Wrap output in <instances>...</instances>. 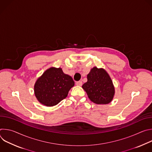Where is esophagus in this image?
Here are the masks:
<instances>
[{
  "mask_svg": "<svg viewBox=\"0 0 152 152\" xmlns=\"http://www.w3.org/2000/svg\"><path fill=\"white\" fill-rule=\"evenodd\" d=\"M76 84L77 86H81L82 85V81H77V82H76Z\"/></svg>",
  "mask_w": 152,
  "mask_h": 152,
  "instance_id": "esophagus-1",
  "label": "esophagus"
}]
</instances>
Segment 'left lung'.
<instances>
[{
  "instance_id": "left-lung-1",
  "label": "left lung",
  "mask_w": 152,
  "mask_h": 152,
  "mask_svg": "<svg viewBox=\"0 0 152 152\" xmlns=\"http://www.w3.org/2000/svg\"><path fill=\"white\" fill-rule=\"evenodd\" d=\"M82 88L90 100L97 104L110 103L115 94V88L110 75L103 69L96 67L91 69L88 74L87 82L83 83Z\"/></svg>"
}]
</instances>
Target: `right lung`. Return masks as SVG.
<instances>
[{
	"label": "right lung",
	"instance_id": "right-lung-1",
	"mask_svg": "<svg viewBox=\"0 0 152 152\" xmlns=\"http://www.w3.org/2000/svg\"><path fill=\"white\" fill-rule=\"evenodd\" d=\"M74 85L72 77L64 73L62 69L51 67L37 80L34 93L39 103L46 106H53L66 98Z\"/></svg>",
	"mask_w": 152,
	"mask_h": 152
}]
</instances>
